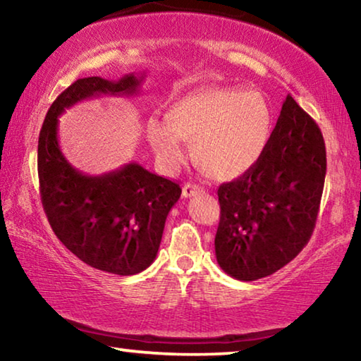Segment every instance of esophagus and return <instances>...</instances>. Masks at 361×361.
<instances>
[{"mask_svg": "<svg viewBox=\"0 0 361 361\" xmlns=\"http://www.w3.org/2000/svg\"><path fill=\"white\" fill-rule=\"evenodd\" d=\"M204 192V188H200L199 185H195V183H186L185 186H183V197L188 199V197H192L195 194H200Z\"/></svg>", "mask_w": 361, "mask_h": 361, "instance_id": "obj_1", "label": "esophagus"}]
</instances>
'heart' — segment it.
<instances>
[{
  "mask_svg": "<svg viewBox=\"0 0 361 361\" xmlns=\"http://www.w3.org/2000/svg\"><path fill=\"white\" fill-rule=\"evenodd\" d=\"M272 108L261 92L237 85H209L151 116L146 137L167 173L178 170L194 143V157L210 178L232 181L258 166L272 135Z\"/></svg>",
  "mask_w": 361,
  "mask_h": 361,
  "instance_id": "obj_1",
  "label": "heart"
}]
</instances>
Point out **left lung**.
Instances as JSON below:
<instances>
[{"mask_svg": "<svg viewBox=\"0 0 361 361\" xmlns=\"http://www.w3.org/2000/svg\"><path fill=\"white\" fill-rule=\"evenodd\" d=\"M325 175L326 149L319 126L286 95L258 166L218 188L219 267L252 282L296 258L314 232Z\"/></svg>", "mask_w": 361, "mask_h": 361, "instance_id": "8db88e82", "label": "left lung"}]
</instances>
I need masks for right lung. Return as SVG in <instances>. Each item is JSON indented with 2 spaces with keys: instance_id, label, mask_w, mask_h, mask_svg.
Segmentation results:
<instances>
[{
  "instance_id": "1",
  "label": "right lung",
  "mask_w": 361,
  "mask_h": 361,
  "mask_svg": "<svg viewBox=\"0 0 361 361\" xmlns=\"http://www.w3.org/2000/svg\"><path fill=\"white\" fill-rule=\"evenodd\" d=\"M140 84L133 73L119 81L78 79L49 108L38 140L41 202L52 231L85 264L118 276L142 272L156 259L181 188L137 162L99 176L81 173L60 151L59 116L94 95L137 94Z\"/></svg>"
}]
</instances>
